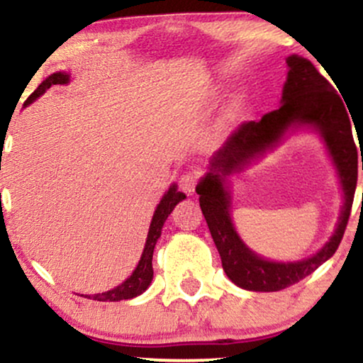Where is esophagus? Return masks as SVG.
<instances>
[{"instance_id":"esophagus-1","label":"esophagus","mask_w":363,"mask_h":363,"mask_svg":"<svg viewBox=\"0 0 363 363\" xmlns=\"http://www.w3.org/2000/svg\"><path fill=\"white\" fill-rule=\"evenodd\" d=\"M197 182H199L197 172H186L185 174H182V178H180V189L185 191V194L191 195L194 194L195 186H197Z\"/></svg>"}]
</instances>
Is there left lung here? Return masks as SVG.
Segmentation results:
<instances>
[{
    "instance_id": "left-lung-1",
    "label": "left lung",
    "mask_w": 363,
    "mask_h": 363,
    "mask_svg": "<svg viewBox=\"0 0 363 363\" xmlns=\"http://www.w3.org/2000/svg\"><path fill=\"white\" fill-rule=\"evenodd\" d=\"M287 66L282 105L263 115L262 121L241 123L211 157L208 172L195 189L225 275L238 287L253 292H277L291 287L333 257L350 217L360 164L363 169V157L360 161L352 134V113L348 115L336 89L308 59L294 54L287 57ZM296 126H311L322 134L342 183L344 208L335 234L316 255L301 262H270L251 252L233 229L228 214L230 194L225 180L251 159L274 147L285 131Z\"/></svg>"
}]
</instances>
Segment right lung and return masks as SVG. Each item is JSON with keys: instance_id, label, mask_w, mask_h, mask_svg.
<instances>
[{"instance_id": "right-lung-1", "label": "right lung", "mask_w": 363, "mask_h": 363, "mask_svg": "<svg viewBox=\"0 0 363 363\" xmlns=\"http://www.w3.org/2000/svg\"><path fill=\"white\" fill-rule=\"evenodd\" d=\"M67 83H69V74H67V72H54V74H50L49 78L38 84V88L27 98V101H25L23 105L27 106L32 104V101L37 100L42 93H45V89L54 86V84H67ZM183 199H186V195L182 194V191H178L177 185L169 186V190L163 195L161 202L157 203L155 216H152L151 225H149L147 240H146V246H144L143 257H140L138 267H135V270L132 272L129 279H127L123 284L118 285V287L112 289V291L104 292V294H95V296H84V297H88V299H93V301H100V302H117V301H125V299H132V297H138L146 291L149 285H151V280H152V253H155L156 241L160 240L164 220L168 219L169 214H172L174 206H177L178 202H182Z\"/></svg>"}]
</instances>
